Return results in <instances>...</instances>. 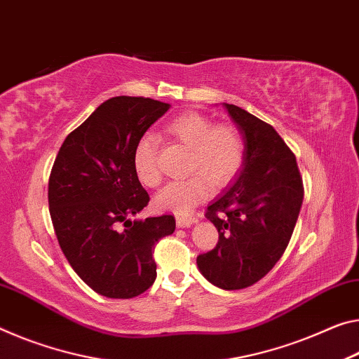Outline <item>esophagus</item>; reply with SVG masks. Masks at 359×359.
<instances>
[{"label": "esophagus", "mask_w": 359, "mask_h": 359, "mask_svg": "<svg viewBox=\"0 0 359 359\" xmlns=\"http://www.w3.org/2000/svg\"><path fill=\"white\" fill-rule=\"evenodd\" d=\"M175 224H177V226L179 229H189V226H191L193 224H195V219H191V217H177L175 219Z\"/></svg>", "instance_id": "1"}]
</instances>
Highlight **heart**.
I'll list each match as a JSON object with an SVG mask.
<instances>
[{
    "instance_id": "obj_1",
    "label": "heart",
    "mask_w": 359,
    "mask_h": 359,
    "mask_svg": "<svg viewBox=\"0 0 359 359\" xmlns=\"http://www.w3.org/2000/svg\"><path fill=\"white\" fill-rule=\"evenodd\" d=\"M169 133L182 144L190 147V177L174 180L155 198V206L164 212L189 214L206 200L210 184L225 185L240 172L246 156V147L240 130L226 124L214 126L200 113L190 111L169 123ZM158 137L151 133L140 135L133 151V166L142 185L156 189L161 184V172L156 161Z\"/></svg>"
}]
</instances>
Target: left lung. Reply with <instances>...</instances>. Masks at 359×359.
<instances>
[{
	"instance_id": "1",
	"label": "left lung",
	"mask_w": 359,
	"mask_h": 359,
	"mask_svg": "<svg viewBox=\"0 0 359 359\" xmlns=\"http://www.w3.org/2000/svg\"><path fill=\"white\" fill-rule=\"evenodd\" d=\"M224 108L240 130L246 156L229 189L208 206L219 243L198 255L196 265L210 284L235 291L262 280L281 259L302 208L304 187L294 153L270 124L236 105Z\"/></svg>"
}]
</instances>
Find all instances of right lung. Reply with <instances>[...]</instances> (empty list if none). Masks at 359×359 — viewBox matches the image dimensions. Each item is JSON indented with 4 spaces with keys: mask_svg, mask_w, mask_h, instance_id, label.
<instances>
[{
    "mask_svg": "<svg viewBox=\"0 0 359 359\" xmlns=\"http://www.w3.org/2000/svg\"><path fill=\"white\" fill-rule=\"evenodd\" d=\"M169 104L119 95L67 135L49 177V212L62 252L95 292L130 299L156 280L153 246L175 230L172 215L134 219L150 201L133 151Z\"/></svg>",
    "mask_w": 359,
    "mask_h": 359,
    "instance_id": "obj_1",
    "label": "right lung"
}]
</instances>
